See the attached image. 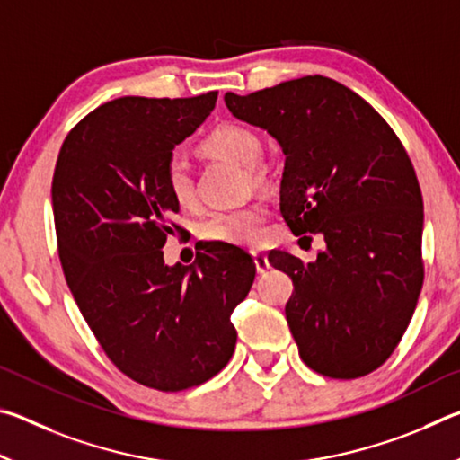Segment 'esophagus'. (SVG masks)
<instances>
[{
	"label": "esophagus",
	"mask_w": 460,
	"mask_h": 460,
	"mask_svg": "<svg viewBox=\"0 0 460 460\" xmlns=\"http://www.w3.org/2000/svg\"><path fill=\"white\" fill-rule=\"evenodd\" d=\"M253 263H255V270H258V274H266L270 270V261H268V255L261 253V252H253Z\"/></svg>",
	"instance_id": "1"
}]
</instances>
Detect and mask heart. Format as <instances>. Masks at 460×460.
I'll use <instances>...</instances> for the list:
<instances>
[{
  "mask_svg": "<svg viewBox=\"0 0 460 460\" xmlns=\"http://www.w3.org/2000/svg\"><path fill=\"white\" fill-rule=\"evenodd\" d=\"M202 150L215 158L229 160L243 170H255L261 162V139L253 129L227 123L217 128L205 142ZM166 189L178 205H189L194 197L190 168L181 155H172L166 166ZM263 208L260 205L231 208L207 217L200 225V237L215 243L227 245H253L261 239Z\"/></svg>",
  "mask_w": 460,
  "mask_h": 460,
  "instance_id": "b5f03b06",
  "label": "heart"
}]
</instances>
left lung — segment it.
Wrapping results in <instances>:
<instances>
[{"mask_svg": "<svg viewBox=\"0 0 460 460\" xmlns=\"http://www.w3.org/2000/svg\"><path fill=\"white\" fill-rule=\"evenodd\" d=\"M225 105L282 147L279 213L294 235L324 239L314 261L268 255L292 278L286 321L302 361L326 377L367 376L398 347L422 290L424 205L406 150L367 101L321 75L225 93Z\"/></svg>", "mask_w": 460, "mask_h": 460, "instance_id": "obj_1", "label": "left lung"}]
</instances>
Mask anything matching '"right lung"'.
Listing matches in <instances>:
<instances>
[{
    "label": "right lung",
    "instance_id": "add662e5",
    "mask_svg": "<svg viewBox=\"0 0 460 460\" xmlns=\"http://www.w3.org/2000/svg\"><path fill=\"white\" fill-rule=\"evenodd\" d=\"M217 91L190 99L119 97L75 126L52 178V211L66 284L109 359L137 384L181 392L229 363L255 263L208 243L190 266L162 247L181 211L166 189L178 144L215 109Z\"/></svg>",
    "mask_w": 460,
    "mask_h": 460
}]
</instances>
